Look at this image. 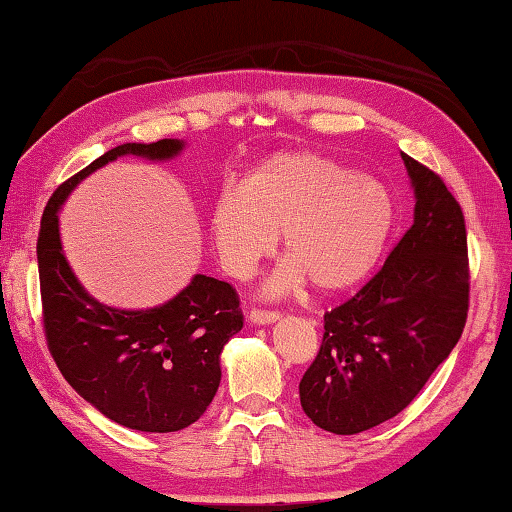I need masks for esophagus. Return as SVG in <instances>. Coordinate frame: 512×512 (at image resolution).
Listing matches in <instances>:
<instances>
[{
	"label": "esophagus",
	"mask_w": 512,
	"mask_h": 512,
	"mask_svg": "<svg viewBox=\"0 0 512 512\" xmlns=\"http://www.w3.org/2000/svg\"><path fill=\"white\" fill-rule=\"evenodd\" d=\"M247 318L254 325H272V323L278 321V318H281V314H278V312H267V310H252Z\"/></svg>",
	"instance_id": "1"
}]
</instances>
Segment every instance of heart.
<instances>
[{"mask_svg":"<svg viewBox=\"0 0 512 512\" xmlns=\"http://www.w3.org/2000/svg\"><path fill=\"white\" fill-rule=\"evenodd\" d=\"M394 225L383 182L318 153H278L247 173L243 191L225 189L209 214L220 265L247 281L283 234L289 260L267 283L283 294L310 278L321 292L361 283L381 258Z\"/></svg>","mask_w":512,"mask_h":512,"instance_id":"heart-1","label":"heart"}]
</instances>
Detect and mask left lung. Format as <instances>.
Returning <instances> with one entry per match:
<instances>
[{"mask_svg":"<svg viewBox=\"0 0 512 512\" xmlns=\"http://www.w3.org/2000/svg\"><path fill=\"white\" fill-rule=\"evenodd\" d=\"M401 158L414 223L381 272L325 314L321 350L298 385L307 417L334 435L370 430L408 408L466 325L464 214L435 171Z\"/></svg>","mask_w":512,"mask_h":512,"instance_id":"obj_1","label":"left lung"}]
</instances>
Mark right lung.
I'll return each instance as SVG.
<instances>
[{
    "mask_svg": "<svg viewBox=\"0 0 512 512\" xmlns=\"http://www.w3.org/2000/svg\"><path fill=\"white\" fill-rule=\"evenodd\" d=\"M182 140L127 142L57 187L42 216L37 265L44 332L71 388L106 419L140 432H176L209 408L220 385V352L243 327L234 287L196 274L149 310H118L86 292L62 252L60 209L93 171L122 156L176 158Z\"/></svg>",
    "mask_w": 512,
    "mask_h": 512,
    "instance_id": "obj_1",
    "label": "right lung"
}]
</instances>
